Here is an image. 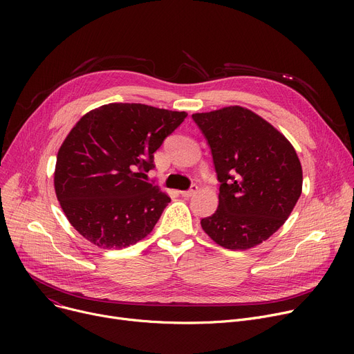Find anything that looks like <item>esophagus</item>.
<instances>
[{"mask_svg":"<svg viewBox=\"0 0 354 354\" xmlns=\"http://www.w3.org/2000/svg\"><path fill=\"white\" fill-rule=\"evenodd\" d=\"M196 191H198V187H196V185H192L191 189H188V191H182V192H180V195H182L183 198H191L192 195H195V194H196Z\"/></svg>","mask_w":354,"mask_h":354,"instance_id":"1","label":"esophagus"}]
</instances>
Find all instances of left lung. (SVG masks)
<instances>
[{
	"mask_svg": "<svg viewBox=\"0 0 354 354\" xmlns=\"http://www.w3.org/2000/svg\"><path fill=\"white\" fill-rule=\"evenodd\" d=\"M192 119L211 147L219 205L202 230L227 250H250L280 230L303 191L290 140L252 110L228 106Z\"/></svg>",
	"mask_w": 354,
	"mask_h": 354,
	"instance_id": "8db88e82",
	"label": "left lung"
}]
</instances>
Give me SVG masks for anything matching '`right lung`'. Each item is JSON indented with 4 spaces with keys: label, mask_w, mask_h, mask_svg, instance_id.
I'll return each mask as SVG.
<instances>
[{
    "label": "right lung",
    "mask_w": 354,
    "mask_h": 354,
    "mask_svg": "<svg viewBox=\"0 0 354 354\" xmlns=\"http://www.w3.org/2000/svg\"><path fill=\"white\" fill-rule=\"evenodd\" d=\"M188 113L140 103L90 110L62 143L54 191L71 227L103 250L139 243L155 228L169 195L142 176L153 153Z\"/></svg>",
    "instance_id": "add662e5"
}]
</instances>
